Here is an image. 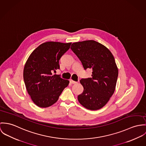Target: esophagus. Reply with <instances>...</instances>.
Here are the masks:
<instances>
[{
	"mask_svg": "<svg viewBox=\"0 0 146 146\" xmlns=\"http://www.w3.org/2000/svg\"><path fill=\"white\" fill-rule=\"evenodd\" d=\"M70 83H71L72 84H75V83H77V82H76V81H73L72 80H70Z\"/></svg>",
	"mask_w": 146,
	"mask_h": 146,
	"instance_id": "1",
	"label": "esophagus"
}]
</instances>
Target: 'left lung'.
Returning <instances> with one entry per match:
<instances>
[{
  "instance_id": "obj_1",
  "label": "left lung",
  "mask_w": 146,
  "mask_h": 146,
  "mask_svg": "<svg viewBox=\"0 0 146 146\" xmlns=\"http://www.w3.org/2000/svg\"><path fill=\"white\" fill-rule=\"evenodd\" d=\"M70 49L85 70L92 69V78L80 81L84 90L78 96V101L87 109H100L108 103L115 90L118 69L113 55L106 46L94 40L73 43Z\"/></svg>"
}]
</instances>
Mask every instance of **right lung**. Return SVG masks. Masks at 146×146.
Wrapping results in <instances>:
<instances>
[{
    "label": "right lung",
    "mask_w": 146,
    "mask_h": 146,
    "mask_svg": "<svg viewBox=\"0 0 146 146\" xmlns=\"http://www.w3.org/2000/svg\"><path fill=\"white\" fill-rule=\"evenodd\" d=\"M71 42L49 41L39 45L29 57L23 69L28 94L35 105L48 108L55 104L69 83L52 72L60 69L59 60Z\"/></svg>",
    "instance_id": "1"
}]
</instances>
